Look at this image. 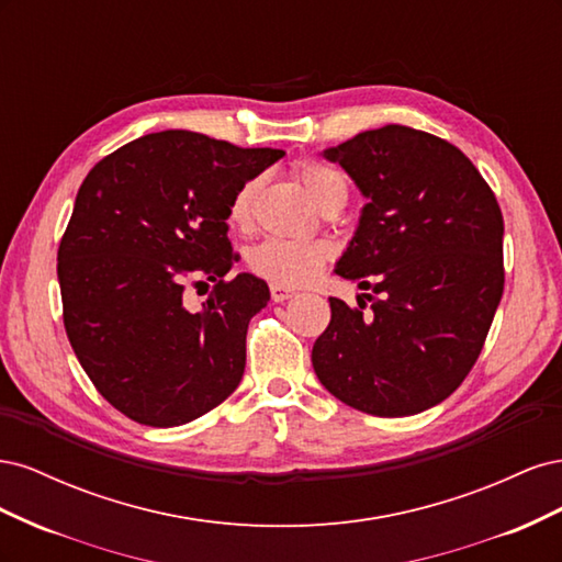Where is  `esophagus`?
Instances as JSON below:
<instances>
[{"mask_svg":"<svg viewBox=\"0 0 562 562\" xmlns=\"http://www.w3.org/2000/svg\"><path fill=\"white\" fill-rule=\"evenodd\" d=\"M269 293H271V300H274V302L291 300V297L295 295V291H291V288L279 285V283H271V285H269Z\"/></svg>","mask_w":562,"mask_h":562,"instance_id":"1","label":"esophagus"}]
</instances>
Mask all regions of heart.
Listing matches in <instances>:
<instances>
[{"instance_id": "obj_1", "label": "heart", "mask_w": 562, "mask_h": 562, "mask_svg": "<svg viewBox=\"0 0 562 562\" xmlns=\"http://www.w3.org/2000/svg\"><path fill=\"white\" fill-rule=\"evenodd\" d=\"M295 173L304 190L323 211L335 201L347 199V178L335 166L304 159L295 164ZM260 192V178H248L239 184L229 199V223L236 227H248L255 199ZM330 258V246L314 239H265L248 252V265L255 274L279 283V285H302L316 277V271Z\"/></svg>"}]
</instances>
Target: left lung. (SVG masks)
<instances>
[{"mask_svg": "<svg viewBox=\"0 0 562 562\" xmlns=\"http://www.w3.org/2000/svg\"><path fill=\"white\" fill-rule=\"evenodd\" d=\"M368 196L335 274L359 283V307L330 297L314 342L316 378L378 417L446 401L479 361L504 293V217L462 149L389 124L323 151Z\"/></svg>", "mask_w": 562, "mask_h": 562, "instance_id": "8db88e82", "label": "left lung"}]
</instances>
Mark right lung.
<instances>
[{"instance_id": "add662e5", "label": "right lung", "mask_w": 562, "mask_h": 562, "mask_svg": "<svg viewBox=\"0 0 562 562\" xmlns=\"http://www.w3.org/2000/svg\"><path fill=\"white\" fill-rule=\"evenodd\" d=\"M283 149L192 131L143 135L81 182L58 248L67 339L110 405L145 427H178L239 386L248 321L269 302L227 239L232 194ZM214 281L202 307L187 282Z\"/></svg>"}]
</instances>
